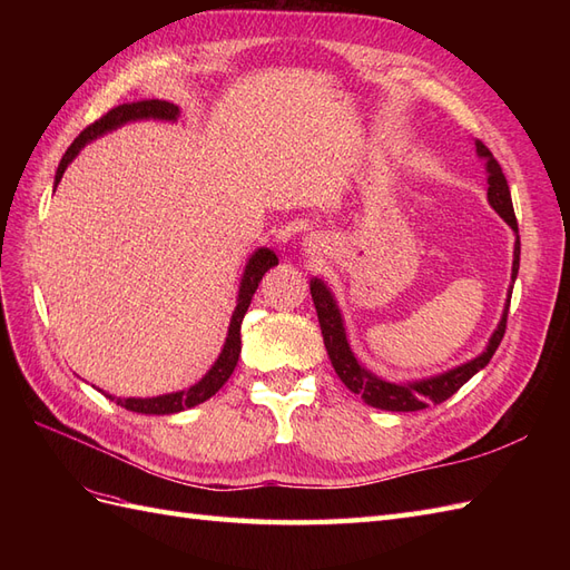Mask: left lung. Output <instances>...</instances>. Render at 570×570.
I'll use <instances>...</instances> for the list:
<instances>
[{
    "label": "left lung",
    "instance_id": "8db88e82",
    "mask_svg": "<svg viewBox=\"0 0 570 570\" xmlns=\"http://www.w3.org/2000/svg\"><path fill=\"white\" fill-rule=\"evenodd\" d=\"M475 147H478V157L488 159V174H490L488 176V185H490L488 199L492 204V209L509 223L513 233H519V220H515V214H513L509 183L502 174V166H499V161L492 157V151L480 140L475 142ZM519 264H521V237H515L511 281H515V275H519ZM312 299L316 304V314H318L327 356H331V364H333L340 381L347 385L354 394H358L368 406L385 409V411H421L430 404H442L444 400H450V396L463 383H469L480 368H485L490 364L492 354L497 352L499 342H502V337L507 333L511 289H509L504 316H502V321H499L497 331L492 333L488 350L480 356H475L473 361H469V364L456 366V368L446 371L442 375H435V377H425V381H419V383H387V381H383V377L368 373L352 354L347 335H344L340 308L331 295V289H327L318 278L312 281Z\"/></svg>",
    "mask_w": 570,
    "mask_h": 570
}]
</instances>
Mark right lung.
I'll return each instance as SVG.
<instances>
[{"label": "right lung", "instance_id": "1", "mask_svg": "<svg viewBox=\"0 0 570 570\" xmlns=\"http://www.w3.org/2000/svg\"><path fill=\"white\" fill-rule=\"evenodd\" d=\"M180 114V109L176 105H170V101H164V99H147V101H132V105H118L114 109H109L105 116L97 118L95 124H90L88 128H85L73 145L66 149L63 159L57 168V178H55V185H59L61 176L66 166L71 164L78 151L88 145L90 140H95V137L105 135L118 126L128 124V120H140V118H161V120H176ZM273 266H278V256H275L271 249H258L254 252V256L249 258V264L245 268V275H243V285H239V295H237V306L233 312V318H230V327H228V337H226V344H223V352L220 356L216 358V364L212 366V371L206 373L199 383H195L189 390H183V392H174V394H161V396H151V400H135V396H130V400H120V396H111L107 394L109 400H114L116 404H120L128 411H137V413H157V416H164V413H178V411H185L189 406H197L202 402L209 400L212 394H216L223 385H226V381L230 377V373L235 371L237 366V358H239V350H243V340H239V325H243V318L247 314V308L252 304V297L254 292L258 287V283H262V278L266 275V271H271Z\"/></svg>", "mask_w": 570, "mask_h": 570}]
</instances>
